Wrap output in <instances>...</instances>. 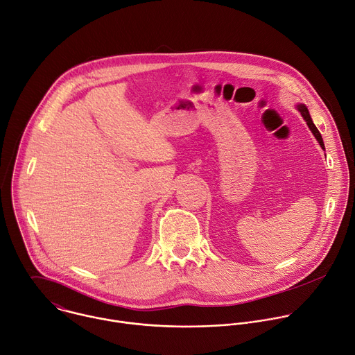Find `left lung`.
Segmentation results:
<instances>
[{
	"label": "left lung",
	"mask_w": 355,
	"mask_h": 355,
	"mask_svg": "<svg viewBox=\"0 0 355 355\" xmlns=\"http://www.w3.org/2000/svg\"><path fill=\"white\" fill-rule=\"evenodd\" d=\"M297 108H298V111L301 112V115L304 116V120L306 121V125L309 127V130L312 131V134L315 135V138L318 139V142H319V145L322 146V149H324L323 139H322V137H320V134H319L318 128L315 127V124H313V121H312V118H311V115H309V111H308L306 105H305V104H298V105H297Z\"/></svg>",
	"instance_id": "left-lung-1"
}]
</instances>
